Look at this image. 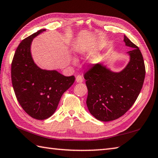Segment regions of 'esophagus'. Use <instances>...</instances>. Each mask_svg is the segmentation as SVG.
<instances>
[{
    "instance_id": "esophagus-1",
    "label": "esophagus",
    "mask_w": 158,
    "mask_h": 158,
    "mask_svg": "<svg viewBox=\"0 0 158 158\" xmlns=\"http://www.w3.org/2000/svg\"><path fill=\"white\" fill-rule=\"evenodd\" d=\"M83 81V79L82 78V77L81 75H77L76 77V81L77 83H82Z\"/></svg>"
}]
</instances>
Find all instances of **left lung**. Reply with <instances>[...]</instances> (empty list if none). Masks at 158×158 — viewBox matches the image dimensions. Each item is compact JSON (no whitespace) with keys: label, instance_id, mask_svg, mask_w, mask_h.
I'll return each instance as SVG.
<instances>
[{"label":"left lung","instance_id":"1","mask_svg":"<svg viewBox=\"0 0 158 158\" xmlns=\"http://www.w3.org/2000/svg\"><path fill=\"white\" fill-rule=\"evenodd\" d=\"M125 45L133 48L127 53L130 61L119 73L97 64L85 73L88 94L89 112L101 121L120 118L134 105L140 94L145 77V66L140 49L124 35Z\"/></svg>","mask_w":158,"mask_h":158}]
</instances>
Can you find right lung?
I'll list each match as a JSON object with an SVG mask.
<instances>
[{
	"instance_id": "obj_1",
	"label": "right lung",
	"mask_w": 158,
	"mask_h": 158,
	"mask_svg": "<svg viewBox=\"0 0 158 158\" xmlns=\"http://www.w3.org/2000/svg\"><path fill=\"white\" fill-rule=\"evenodd\" d=\"M45 29L24 39L11 63V81L18 101L27 114L38 120L49 118L56 110L61 96L75 82L57 70H46L34 63L31 54L33 39Z\"/></svg>"
}]
</instances>
